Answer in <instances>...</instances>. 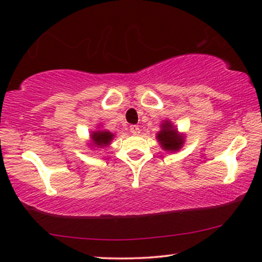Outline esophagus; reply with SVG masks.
<instances>
[{
	"mask_svg": "<svg viewBox=\"0 0 262 262\" xmlns=\"http://www.w3.org/2000/svg\"><path fill=\"white\" fill-rule=\"evenodd\" d=\"M139 131H141V128H139L138 125H131L130 126V132L132 135H139Z\"/></svg>",
	"mask_w": 262,
	"mask_h": 262,
	"instance_id": "esophagus-1",
	"label": "esophagus"
}]
</instances>
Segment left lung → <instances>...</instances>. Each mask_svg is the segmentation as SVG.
<instances>
[{"instance_id": "8db88e82", "label": "left lung", "mask_w": 262, "mask_h": 262, "mask_svg": "<svg viewBox=\"0 0 262 262\" xmlns=\"http://www.w3.org/2000/svg\"><path fill=\"white\" fill-rule=\"evenodd\" d=\"M157 138H159L162 148L166 150H179L184 144V138L181 136H178L177 130L171 128L169 121H166L162 125V130L159 132Z\"/></svg>"}]
</instances>
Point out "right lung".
<instances>
[{
  "label": "right lung",
  "instance_id": "add662e5",
  "mask_svg": "<svg viewBox=\"0 0 262 262\" xmlns=\"http://www.w3.org/2000/svg\"><path fill=\"white\" fill-rule=\"evenodd\" d=\"M113 135L110 131H96L93 132L92 139L94 145L98 146H106L110 144V142L112 141Z\"/></svg>",
  "mask_w": 262,
  "mask_h": 262
}]
</instances>
